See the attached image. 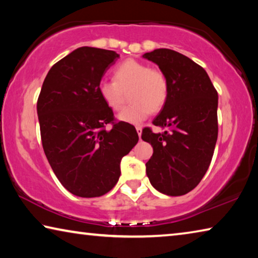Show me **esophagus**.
Masks as SVG:
<instances>
[{
  "mask_svg": "<svg viewBox=\"0 0 258 258\" xmlns=\"http://www.w3.org/2000/svg\"><path fill=\"white\" fill-rule=\"evenodd\" d=\"M137 133L139 135V138H141V134H142V127H141V126H138V127H137Z\"/></svg>",
  "mask_w": 258,
  "mask_h": 258,
  "instance_id": "1",
  "label": "esophagus"
}]
</instances>
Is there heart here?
Wrapping results in <instances>:
<instances>
[{"mask_svg": "<svg viewBox=\"0 0 258 258\" xmlns=\"http://www.w3.org/2000/svg\"><path fill=\"white\" fill-rule=\"evenodd\" d=\"M98 91L104 104L112 111L124 108L126 94L130 92V101L133 103L124 109L117 119L138 125L145 121L151 111L156 112L163 108L168 94V83L158 69L128 59L113 71V81L99 83Z\"/></svg>", "mask_w": 258, "mask_h": 258, "instance_id": "obj_1", "label": "heart"}]
</instances>
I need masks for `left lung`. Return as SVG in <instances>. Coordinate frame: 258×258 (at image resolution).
<instances>
[{
    "instance_id": "8db88e82",
    "label": "left lung",
    "mask_w": 258,
    "mask_h": 258,
    "mask_svg": "<svg viewBox=\"0 0 258 258\" xmlns=\"http://www.w3.org/2000/svg\"><path fill=\"white\" fill-rule=\"evenodd\" d=\"M143 58L159 67L168 94L154 125L142 131L154 154L146 172L151 185L167 196H183L199 184L215 149L218 95L206 71L190 58L169 49L147 52Z\"/></svg>"
}]
</instances>
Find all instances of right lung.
<instances>
[{
	"instance_id": "right-lung-1",
	"label": "right lung",
	"mask_w": 258,
	"mask_h": 258,
	"mask_svg": "<svg viewBox=\"0 0 258 258\" xmlns=\"http://www.w3.org/2000/svg\"><path fill=\"white\" fill-rule=\"evenodd\" d=\"M119 54L82 46L47 73L37 100L43 149L61 184L83 198L110 191L120 176V161L137 145L132 125H106L113 113L98 86Z\"/></svg>"
}]
</instances>
